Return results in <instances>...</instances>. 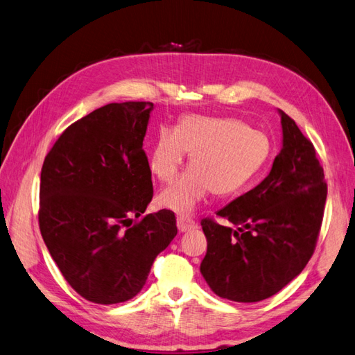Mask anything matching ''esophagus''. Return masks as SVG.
<instances>
[{"mask_svg":"<svg viewBox=\"0 0 355 355\" xmlns=\"http://www.w3.org/2000/svg\"><path fill=\"white\" fill-rule=\"evenodd\" d=\"M177 226H178L180 232H187V231H192V230L198 228L195 220L190 219V217H187V216H180L177 219Z\"/></svg>","mask_w":355,"mask_h":355,"instance_id":"obj_1","label":"esophagus"}]
</instances>
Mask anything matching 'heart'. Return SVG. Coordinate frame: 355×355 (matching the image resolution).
Segmentation results:
<instances>
[{
  "label": "heart",
  "mask_w": 355,
  "mask_h": 355,
  "mask_svg": "<svg viewBox=\"0 0 355 355\" xmlns=\"http://www.w3.org/2000/svg\"><path fill=\"white\" fill-rule=\"evenodd\" d=\"M190 154V168L160 195V204L177 213H192L211 192H240L267 166L272 142L264 132L237 118L189 114L175 129L163 127L150 150V169L162 183H172Z\"/></svg>",
  "instance_id": "heart-1"
}]
</instances>
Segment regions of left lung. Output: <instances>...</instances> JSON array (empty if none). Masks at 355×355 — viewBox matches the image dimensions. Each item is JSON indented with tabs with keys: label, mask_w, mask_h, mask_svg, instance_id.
<instances>
[{
	"label": "left lung",
	"mask_w": 355,
	"mask_h": 355,
	"mask_svg": "<svg viewBox=\"0 0 355 355\" xmlns=\"http://www.w3.org/2000/svg\"><path fill=\"white\" fill-rule=\"evenodd\" d=\"M284 147L270 174L248 193L201 220V272L213 293L240 303L277 294L303 271L321 231L327 183L313 144L280 111Z\"/></svg>",
	"instance_id": "8db88e82"
}]
</instances>
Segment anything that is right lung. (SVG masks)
I'll use <instances>...</instances> for the list:
<instances>
[{"mask_svg": "<svg viewBox=\"0 0 355 355\" xmlns=\"http://www.w3.org/2000/svg\"><path fill=\"white\" fill-rule=\"evenodd\" d=\"M151 109V102L96 109L61 133L42 166L44 244L67 284L97 304L138 294L154 259L177 235L171 210L138 220L153 198L142 148Z\"/></svg>", "mask_w": 355, "mask_h": 355, "instance_id": "add662e5", "label": "right lung"}]
</instances>
